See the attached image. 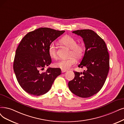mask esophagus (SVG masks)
<instances>
[{
    "mask_svg": "<svg viewBox=\"0 0 124 124\" xmlns=\"http://www.w3.org/2000/svg\"><path fill=\"white\" fill-rule=\"evenodd\" d=\"M61 71H62V73H63V72H65L67 71V70H61Z\"/></svg>",
    "mask_w": 124,
    "mask_h": 124,
    "instance_id": "esophagus-1",
    "label": "esophagus"
}]
</instances>
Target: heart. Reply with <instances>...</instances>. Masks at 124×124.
Listing matches in <instances>:
<instances>
[{"mask_svg":"<svg viewBox=\"0 0 124 124\" xmlns=\"http://www.w3.org/2000/svg\"><path fill=\"white\" fill-rule=\"evenodd\" d=\"M60 42L66 47L70 49L69 57L68 59H62L54 63L56 67L62 70H66L76 63V59H80L84 55L85 48L81 44H78L77 40L70 36L63 37L61 39ZM48 54L52 58H57V48L53 43L50 44L48 47Z\"/></svg>","mask_w":124,"mask_h":124,"instance_id":"b5f03b06","label":"heart"}]
</instances>
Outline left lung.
I'll use <instances>...</instances> for the list:
<instances>
[{
    "label": "left lung",
    "instance_id": "8db88e82",
    "mask_svg": "<svg viewBox=\"0 0 124 124\" xmlns=\"http://www.w3.org/2000/svg\"><path fill=\"white\" fill-rule=\"evenodd\" d=\"M83 39L84 57L79 67H85L83 72L74 71L75 78L68 82L71 92L81 98L91 97L101 89L109 70V55L105 41L91 30L72 31Z\"/></svg>",
    "mask_w": 124,
    "mask_h": 124
}]
</instances>
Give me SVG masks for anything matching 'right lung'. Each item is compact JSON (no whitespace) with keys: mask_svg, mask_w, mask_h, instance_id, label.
<instances>
[{"mask_svg":"<svg viewBox=\"0 0 124 124\" xmlns=\"http://www.w3.org/2000/svg\"><path fill=\"white\" fill-rule=\"evenodd\" d=\"M64 31L40 27L27 33L16 50L13 69L17 80L25 92L34 95L47 93L54 80L61 75L59 68H48L52 62L48 47Z\"/></svg>","mask_w":124,"mask_h":124,"instance_id":"right-lung-1","label":"right lung"}]
</instances>
